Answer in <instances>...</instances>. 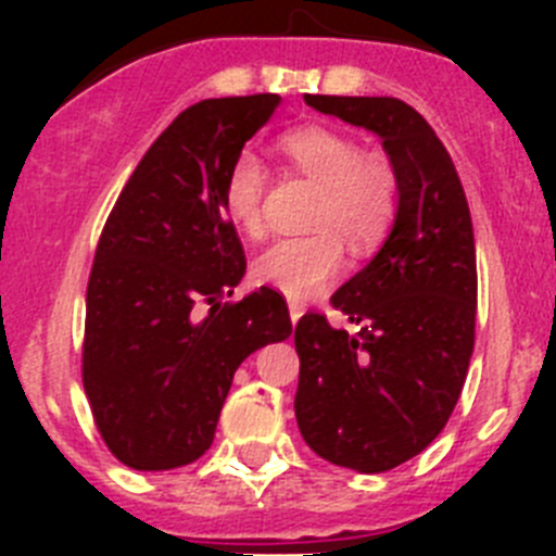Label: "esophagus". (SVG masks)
I'll list each match as a JSON object with an SVG mask.
<instances>
[{
	"instance_id": "esophagus-1",
	"label": "esophagus",
	"mask_w": 556,
	"mask_h": 556,
	"mask_svg": "<svg viewBox=\"0 0 556 556\" xmlns=\"http://www.w3.org/2000/svg\"><path fill=\"white\" fill-rule=\"evenodd\" d=\"M301 314H303V303L298 301H289V317H292V323L301 320Z\"/></svg>"
}]
</instances>
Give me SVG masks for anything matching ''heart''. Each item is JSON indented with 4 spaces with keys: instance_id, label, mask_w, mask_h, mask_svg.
I'll use <instances>...</instances> for the list:
<instances>
[{
    "instance_id": "obj_1",
    "label": "heart",
    "mask_w": 556,
    "mask_h": 556,
    "mask_svg": "<svg viewBox=\"0 0 556 556\" xmlns=\"http://www.w3.org/2000/svg\"><path fill=\"white\" fill-rule=\"evenodd\" d=\"M281 150L303 175L320 186L308 228L314 233L287 236L255 258V278L287 298L303 301L323 292L345 269V248L365 255L384 242L401 205V180L384 155L365 152L348 132L303 127L287 132ZM267 166L244 150L230 164L223 203L230 223L248 236L264 230Z\"/></svg>"
}]
</instances>
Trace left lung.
<instances>
[{"instance_id": "8db88e82", "label": "left lung", "mask_w": 556, "mask_h": 556, "mask_svg": "<svg viewBox=\"0 0 556 556\" xmlns=\"http://www.w3.org/2000/svg\"><path fill=\"white\" fill-rule=\"evenodd\" d=\"M320 113L381 136L401 180L390 239L331 306L358 331L308 312L294 326V417L308 448L358 473L417 456L448 424L476 339V244L443 141L395 97L306 94Z\"/></svg>"}]
</instances>
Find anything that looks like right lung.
<instances>
[{
	"instance_id": "right-lung-1",
	"label": "right lung",
	"mask_w": 556,
	"mask_h": 556,
	"mask_svg": "<svg viewBox=\"0 0 556 556\" xmlns=\"http://www.w3.org/2000/svg\"><path fill=\"white\" fill-rule=\"evenodd\" d=\"M278 105V94H253L186 108L108 214L86 289L83 387L102 443L127 468L200 459L236 367L292 333L275 289L225 301L248 267L225 178Z\"/></svg>"
}]
</instances>
